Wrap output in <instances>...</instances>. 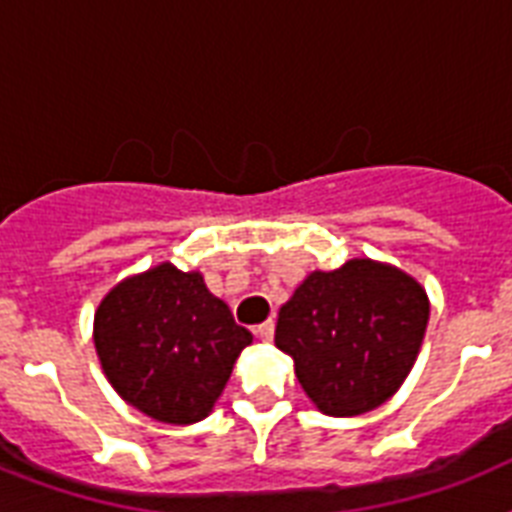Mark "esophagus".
Returning <instances> with one entry per match:
<instances>
[{
  "mask_svg": "<svg viewBox=\"0 0 512 512\" xmlns=\"http://www.w3.org/2000/svg\"><path fill=\"white\" fill-rule=\"evenodd\" d=\"M255 335L260 337L263 342H271L273 340V321H265V324H260V327L255 329Z\"/></svg>",
  "mask_w": 512,
  "mask_h": 512,
  "instance_id": "1",
  "label": "esophagus"
}]
</instances>
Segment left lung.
<instances>
[{"label": "left lung", "instance_id": "1", "mask_svg": "<svg viewBox=\"0 0 512 512\" xmlns=\"http://www.w3.org/2000/svg\"><path fill=\"white\" fill-rule=\"evenodd\" d=\"M428 319V292L414 276L353 257L297 284L279 311L276 348L292 356L297 380L319 412L358 417L404 385Z\"/></svg>", "mask_w": 512, "mask_h": 512}]
</instances>
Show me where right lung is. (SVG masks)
Masks as SVG:
<instances>
[{"instance_id": "obj_1", "label": "right lung", "mask_w": 512, "mask_h": 512, "mask_svg": "<svg viewBox=\"0 0 512 512\" xmlns=\"http://www.w3.org/2000/svg\"><path fill=\"white\" fill-rule=\"evenodd\" d=\"M92 340L122 401L164 425H193L215 409L252 332L233 321L201 271L159 263L108 289Z\"/></svg>"}]
</instances>
